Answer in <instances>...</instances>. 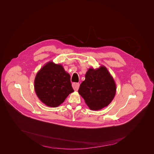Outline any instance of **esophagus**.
Listing matches in <instances>:
<instances>
[{
    "label": "esophagus",
    "mask_w": 154,
    "mask_h": 154,
    "mask_svg": "<svg viewBox=\"0 0 154 154\" xmlns=\"http://www.w3.org/2000/svg\"><path fill=\"white\" fill-rule=\"evenodd\" d=\"M72 87L74 89L75 91H78V89H79V84L76 83V82H74V83L72 84Z\"/></svg>",
    "instance_id": "esophagus-1"
}]
</instances>
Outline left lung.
Instances as JSON below:
<instances>
[{
	"mask_svg": "<svg viewBox=\"0 0 154 154\" xmlns=\"http://www.w3.org/2000/svg\"><path fill=\"white\" fill-rule=\"evenodd\" d=\"M116 86L107 69L101 66L97 69L89 68L78 90L91 110L107 107L113 100Z\"/></svg>",
	"mask_w": 154,
	"mask_h": 154,
	"instance_id": "8db88e82",
	"label": "left lung"
}]
</instances>
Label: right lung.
<instances>
[{
    "instance_id": "obj_1",
    "label": "right lung",
    "mask_w": 154,
    "mask_h": 154,
    "mask_svg": "<svg viewBox=\"0 0 154 154\" xmlns=\"http://www.w3.org/2000/svg\"><path fill=\"white\" fill-rule=\"evenodd\" d=\"M35 93L46 106L56 107L74 91L70 76L61 65L50 62L37 73L34 80Z\"/></svg>"
}]
</instances>
